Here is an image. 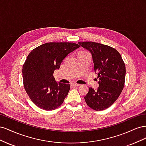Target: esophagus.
<instances>
[{
  "label": "esophagus",
  "instance_id": "esophagus-1",
  "mask_svg": "<svg viewBox=\"0 0 146 146\" xmlns=\"http://www.w3.org/2000/svg\"><path fill=\"white\" fill-rule=\"evenodd\" d=\"M72 85H73L74 86H80V84H78V83H72Z\"/></svg>",
  "mask_w": 146,
  "mask_h": 146
}]
</instances>
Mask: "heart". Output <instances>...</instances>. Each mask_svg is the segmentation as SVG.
Listing matches in <instances>:
<instances>
[{"mask_svg":"<svg viewBox=\"0 0 146 146\" xmlns=\"http://www.w3.org/2000/svg\"><path fill=\"white\" fill-rule=\"evenodd\" d=\"M85 52V51H82V52Z\"/></svg>","mask_w":146,"mask_h":146,"instance_id":"1","label":"heart"}]
</instances>
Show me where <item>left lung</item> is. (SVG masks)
<instances>
[{"label": "left lung", "instance_id": "8db88e82", "mask_svg": "<svg viewBox=\"0 0 146 146\" xmlns=\"http://www.w3.org/2000/svg\"><path fill=\"white\" fill-rule=\"evenodd\" d=\"M92 55L95 73L98 75L99 87L90 88L85 97L86 104L96 111L112 105L124 86L125 66L120 54L111 47L94 42H78Z\"/></svg>", "mask_w": 146, "mask_h": 146}]
</instances>
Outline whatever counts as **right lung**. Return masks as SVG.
<instances>
[{
  "instance_id": "obj_1",
  "label": "right lung",
  "mask_w": 146,
  "mask_h": 146,
  "mask_svg": "<svg viewBox=\"0 0 146 146\" xmlns=\"http://www.w3.org/2000/svg\"><path fill=\"white\" fill-rule=\"evenodd\" d=\"M80 46L73 42H48L34 48L23 68L24 88L31 100L45 110H54L63 104L69 84L56 82L54 70L63 60Z\"/></svg>"
}]
</instances>
